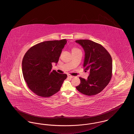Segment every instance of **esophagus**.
I'll return each instance as SVG.
<instances>
[{"label": "esophagus", "mask_w": 134, "mask_h": 134, "mask_svg": "<svg viewBox=\"0 0 134 134\" xmlns=\"http://www.w3.org/2000/svg\"><path fill=\"white\" fill-rule=\"evenodd\" d=\"M68 77H70V78H73L74 76H72V75H71L70 74H68Z\"/></svg>", "instance_id": "1"}]
</instances>
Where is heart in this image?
Segmentation results:
<instances>
[{
  "instance_id": "b5f03b06",
  "label": "heart",
  "mask_w": 134,
  "mask_h": 134,
  "mask_svg": "<svg viewBox=\"0 0 134 134\" xmlns=\"http://www.w3.org/2000/svg\"><path fill=\"white\" fill-rule=\"evenodd\" d=\"M79 50V49H77V48H73V49H72V51H76V50Z\"/></svg>"
}]
</instances>
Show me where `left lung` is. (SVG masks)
I'll return each instance as SVG.
<instances>
[{
    "mask_svg": "<svg viewBox=\"0 0 134 134\" xmlns=\"http://www.w3.org/2000/svg\"><path fill=\"white\" fill-rule=\"evenodd\" d=\"M85 51L83 67L89 70V76L85 80L79 77L80 84L76 89L83 94L94 96L108 85L112 77V58L102 45L89 40L75 41Z\"/></svg>",
    "mask_w": 134,
    "mask_h": 134,
    "instance_id": "obj_1",
    "label": "left lung"
}]
</instances>
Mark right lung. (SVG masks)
Instances as JSON below:
<instances>
[{
    "label": "right lung",
    "mask_w": 134,
    "mask_h": 134,
    "mask_svg": "<svg viewBox=\"0 0 134 134\" xmlns=\"http://www.w3.org/2000/svg\"><path fill=\"white\" fill-rule=\"evenodd\" d=\"M66 39L48 41L33 46L22 61V71L28 87L36 95L49 97L58 92L67 77L52 70L57 63Z\"/></svg>",
    "instance_id": "obj_1"
}]
</instances>
